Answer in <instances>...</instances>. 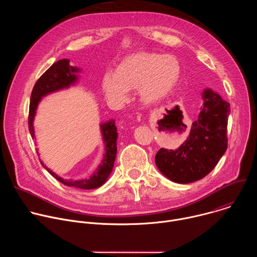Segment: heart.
I'll use <instances>...</instances> for the list:
<instances>
[{
	"label": "heart",
	"instance_id": "b5f03b06",
	"mask_svg": "<svg viewBox=\"0 0 257 257\" xmlns=\"http://www.w3.org/2000/svg\"><path fill=\"white\" fill-rule=\"evenodd\" d=\"M180 76L181 65L175 56L137 53L124 59L114 74L103 75L101 89L107 100L122 104L129 91L137 88L141 101L153 104L171 93Z\"/></svg>",
	"mask_w": 257,
	"mask_h": 257
}]
</instances>
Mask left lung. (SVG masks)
<instances>
[{"mask_svg":"<svg viewBox=\"0 0 257 257\" xmlns=\"http://www.w3.org/2000/svg\"><path fill=\"white\" fill-rule=\"evenodd\" d=\"M203 106L189 135L177 150L161 149L156 155L160 172L173 182L188 184L204 178L228 148L230 103L210 88L202 91Z\"/></svg>","mask_w":257,"mask_h":257,"instance_id":"8db88e82","label":"left lung"}]
</instances>
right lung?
I'll return each mask as SVG.
<instances>
[{
	"mask_svg": "<svg viewBox=\"0 0 257 257\" xmlns=\"http://www.w3.org/2000/svg\"><path fill=\"white\" fill-rule=\"evenodd\" d=\"M69 63L70 61L68 59H63L56 62L44 73L40 77V79L34 84L30 96L28 117V128L31 137L33 138H35L33 121L36 114V109H38V105L42 98L50 93L69 88L71 85L76 84V82L79 79L78 73L81 72V69L70 66ZM100 131L102 135V141L104 144V154L101 163L89 178L81 180L63 179L62 177L54 173L52 170H50L42 161L41 164L55 179L60 181L62 184L66 186L85 190L100 187L108 179L109 175H111L116 160L118 132L117 127L115 125V120H109L104 123H101Z\"/></svg>",
	"mask_w": 257,
	"mask_h": 257,
	"instance_id": "obj_1",
	"label": "right lung"
}]
</instances>
